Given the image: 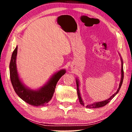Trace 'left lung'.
<instances>
[{
	"instance_id": "8db88e82",
	"label": "left lung",
	"mask_w": 132,
	"mask_h": 132,
	"mask_svg": "<svg viewBox=\"0 0 132 132\" xmlns=\"http://www.w3.org/2000/svg\"><path fill=\"white\" fill-rule=\"evenodd\" d=\"M119 55L120 56V61H121V77H120V81L119 85V88H118L117 91H116V93H115L112 95H111L110 97L108 99H106L105 100H104V101H98V102H93V103L91 104H85L84 102L82 100V98H81V94H80V89H79V87H80V82H79V79L76 78V85H77V95H78V97H79V102L81 105H82V106H86V108H100V107H102L108 103V102H110L111 100L112 99V98L115 97V96L117 94L118 92L119 91V90L120 87H121V86L123 82V60L122 58L120 56V54L119 52H118Z\"/></svg>"
}]
</instances>
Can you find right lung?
<instances>
[{"label":"right lung","instance_id":"obj_1","mask_svg":"<svg viewBox=\"0 0 132 132\" xmlns=\"http://www.w3.org/2000/svg\"><path fill=\"white\" fill-rule=\"evenodd\" d=\"M17 46L12 53L9 65L10 76L13 88L18 96L31 105H47L55 93L57 81L66 73L65 69L55 71L43 86L39 88L32 89L24 83L18 73L16 59Z\"/></svg>","mask_w":132,"mask_h":132}]
</instances>
